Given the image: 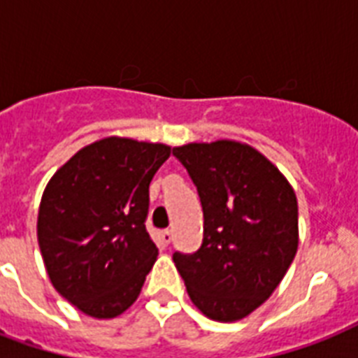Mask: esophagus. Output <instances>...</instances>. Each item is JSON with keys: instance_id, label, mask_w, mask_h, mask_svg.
Returning a JSON list of instances; mask_svg holds the SVG:
<instances>
[{"instance_id": "34e87169", "label": "esophagus", "mask_w": 358, "mask_h": 358, "mask_svg": "<svg viewBox=\"0 0 358 358\" xmlns=\"http://www.w3.org/2000/svg\"><path fill=\"white\" fill-rule=\"evenodd\" d=\"M159 238H162L163 245H169L173 241V232H171V230H162V232H159Z\"/></svg>"}]
</instances>
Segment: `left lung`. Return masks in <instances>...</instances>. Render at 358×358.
Returning <instances> with one entry per match:
<instances>
[{"mask_svg":"<svg viewBox=\"0 0 358 358\" xmlns=\"http://www.w3.org/2000/svg\"><path fill=\"white\" fill-rule=\"evenodd\" d=\"M196 187L204 213L199 250L174 252L191 301L215 322L249 316L294 262L297 199L280 171L236 141L173 148Z\"/></svg>","mask_w":358,"mask_h":358,"instance_id":"left-lung-1","label":"left lung"}]
</instances>
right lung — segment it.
Returning a JSON list of instances; mask_svg holds the SVG:
<instances>
[{
	"instance_id": "add662e5",
	"label": "right lung",
	"mask_w": 358,
	"mask_h": 358,
	"mask_svg": "<svg viewBox=\"0 0 358 358\" xmlns=\"http://www.w3.org/2000/svg\"><path fill=\"white\" fill-rule=\"evenodd\" d=\"M171 146L108 137L81 148L48 182L36 234L53 288L108 320L134 305L156 262L146 232L148 185Z\"/></svg>"
}]
</instances>
